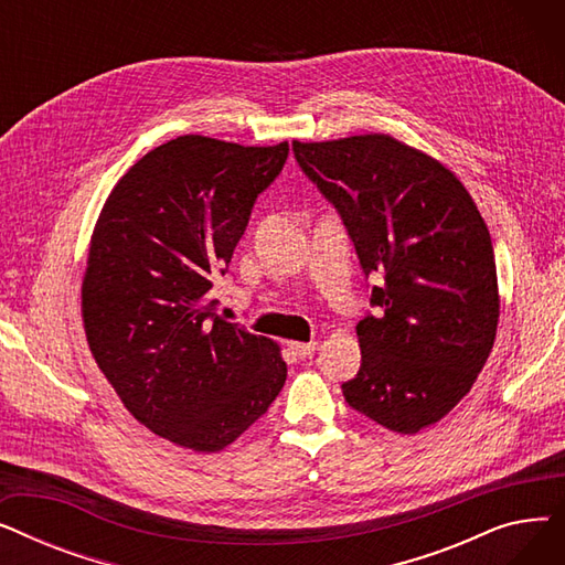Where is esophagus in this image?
<instances>
[{
    "label": "esophagus",
    "instance_id": "1",
    "mask_svg": "<svg viewBox=\"0 0 565 565\" xmlns=\"http://www.w3.org/2000/svg\"><path fill=\"white\" fill-rule=\"evenodd\" d=\"M290 350H292V354L295 358H300V360H305V358H311V354L316 352V348H318V343L316 341H290V345H288Z\"/></svg>",
    "mask_w": 565,
    "mask_h": 565
}]
</instances>
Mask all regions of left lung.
Wrapping results in <instances>:
<instances>
[{"label": "left lung", "instance_id": "8db88e82", "mask_svg": "<svg viewBox=\"0 0 565 565\" xmlns=\"http://www.w3.org/2000/svg\"><path fill=\"white\" fill-rule=\"evenodd\" d=\"M311 181L343 217L364 275H382L358 324L350 407L401 435L435 426L469 394L499 324L490 231L460 178L392 135L292 139Z\"/></svg>", "mask_w": 565, "mask_h": 565}]
</instances>
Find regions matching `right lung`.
Masks as SVG:
<instances>
[{
    "mask_svg": "<svg viewBox=\"0 0 565 565\" xmlns=\"http://www.w3.org/2000/svg\"><path fill=\"white\" fill-rule=\"evenodd\" d=\"M286 158L288 141L175 137L118 178L94 226L79 305L88 350L132 417L175 447L226 449L286 382L279 343L211 300Z\"/></svg>",
    "mask_w": 565,
    "mask_h": 565,
    "instance_id": "add662e5",
    "label": "right lung"
}]
</instances>
